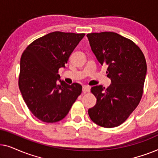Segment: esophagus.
Returning <instances> with one entry per match:
<instances>
[{
    "label": "esophagus",
    "instance_id": "obj_1",
    "mask_svg": "<svg viewBox=\"0 0 158 158\" xmlns=\"http://www.w3.org/2000/svg\"><path fill=\"white\" fill-rule=\"evenodd\" d=\"M90 88L89 87V86L83 85V93L90 92Z\"/></svg>",
    "mask_w": 158,
    "mask_h": 158
}]
</instances>
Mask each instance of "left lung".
I'll return each instance as SVG.
<instances>
[{"mask_svg": "<svg viewBox=\"0 0 158 158\" xmlns=\"http://www.w3.org/2000/svg\"><path fill=\"white\" fill-rule=\"evenodd\" d=\"M90 46L101 65L107 66L111 84L91 88L96 104L88 109L93 122L106 128L119 126L141 100L147 75L144 56L132 41L114 32L88 34Z\"/></svg>", "mask_w": 158, "mask_h": 158, "instance_id": "left-lung-1", "label": "left lung"}]
</instances>
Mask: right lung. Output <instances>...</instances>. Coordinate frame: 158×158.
Wrapping results in <instances>:
<instances>
[{
  "label": "right lung",
  "instance_id": "1",
  "mask_svg": "<svg viewBox=\"0 0 158 158\" xmlns=\"http://www.w3.org/2000/svg\"><path fill=\"white\" fill-rule=\"evenodd\" d=\"M85 34L55 31L34 41L21 57L19 86L27 107L38 119L59 122L67 116L82 92V86L68 85L58 70L65 68Z\"/></svg>",
  "mask_w": 158,
  "mask_h": 158
}]
</instances>
